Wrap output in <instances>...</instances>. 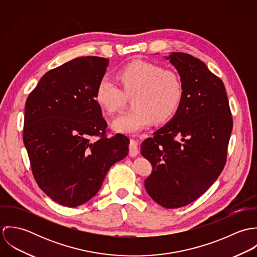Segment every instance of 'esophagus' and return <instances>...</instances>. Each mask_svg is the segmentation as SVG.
I'll return each mask as SVG.
<instances>
[{"label":"esophagus","mask_w":257,"mask_h":257,"mask_svg":"<svg viewBox=\"0 0 257 257\" xmlns=\"http://www.w3.org/2000/svg\"><path fill=\"white\" fill-rule=\"evenodd\" d=\"M139 153V148H138V142L135 140H131L130 144V155L131 156H137Z\"/></svg>","instance_id":"obj_1"}]
</instances>
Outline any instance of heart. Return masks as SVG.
I'll return each instance as SVG.
<instances>
[{
	"label": "heart",
	"instance_id": "1",
	"mask_svg": "<svg viewBox=\"0 0 257 257\" xmlns=\"http://www.w3.org/2000/svg\"><path fill=\"white\" fill-rule=\"evenodd\" d=\"M117 78L126 96H133L134 110L118 115L112 128L122 134H136L151 122L169 118L179 107L182 86L178 76L160 66L135 61L122 67ZM109 77H103L96 89L98 104L109 113L121 110L125 103L124 93Z\"/></svg>",
	"mask_w": 257,
	"mask_h": 257
}]
</instances>
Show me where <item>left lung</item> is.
Returning a JSON list of instances; mask_svg holds the SVG:
<instances>
[{
	"label": "left lung",
	"mask_w": 257,
	"mask_h": 257,
	"mask_svg": "<svg viewBox=\"0 0 257 257\" xmlns=\"http://www.w3.org/2000/svg\"><path fill=\"white\" fill-rule=\"evenodd\" d=\"M165 59L180 76L182 98L174 116L141 147L152 165L147 194L166 209L184 207L220 176L232 130L225 88L194 56L171 52Z\"/></svg>",
	"instance_id": "8db88e82"
}]
</instances>
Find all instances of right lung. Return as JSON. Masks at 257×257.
<instances>
[{
    "label": "right lung",
    "instance_id": "add662e5",
    "mask_svg": "<svg viewBox=\"0 0 257 257\" xmlns=\"http://www.w3.org/2000/svg\"><path fill=\"white\" fill-rule=\"evenodd\" d=\"M109 59L77 57L44 74L25 107L24 144L39 188L75 208L100 190L110 166L128 154L130 140L107 137L96 89Z\"/></svg>",
    "mask_w": 257,
    "mask_h": 257
}]
</instances>
